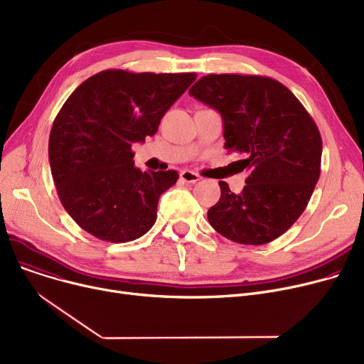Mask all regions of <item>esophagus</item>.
Segmentation results:
<instances>
[{
  "label": "esophagus",
  "mask_w": 364,
  "mask_h": 364,
  "mask_svg": "<svg viewBox=\"0 0 364 364\" xmlns=\"http://www.w3.org/2000/svg\"><path fill=\"white\" fill-rule=\"evenodd\" d=\"M180 178L186 183H198L200 180V177L196 174V172L190 171V169H184L180 172Z\"/></svg>",
  "instance_id": "obj_1"
}]
</instances>
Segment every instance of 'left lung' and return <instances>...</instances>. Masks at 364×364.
I'll return each mask as SVG.
<instances>
[{
    "mask_svg": "<svg viewBox=\"0 0 364 364\" xmlns=\"http://www.w3.org/2000/svg\"><path fill=\"white\" fill-rule=\"evenodd\" d=\"M188 94L218 110L224 147L245 158L239 195L220 181L221 198L208 209L215 230L242 245H264L301 217L320 177L321 137L310 113L283 84L257 75L200 78Z\"/></svg>",
    "mask_w": 364,
    "mask_h": 364,
    "instance_id": "obj_1",
    "label": "left lung"
}]
</instances>
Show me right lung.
Instances as JSON below:
<instances>
[{
    "label": "right lung",
    "instance_id": "right-lung-1",
    "mask_svg": "<svg viewBox=\"0 0 364 364\" xmlns=\"http://www.w3.org/2000/svg\"><path fill=\"white\" fill-rule=\"evenodd\" d=\"M196 73H134L109 69L76 88L53 122L51 176L63 208L94 237L125 243L156 221L161 195L177 171L134 166L131 146L155 136L166 110Z\"/></svg>",
    "mask_w": 364,
    "mask_h": 364
}]
</instances>
